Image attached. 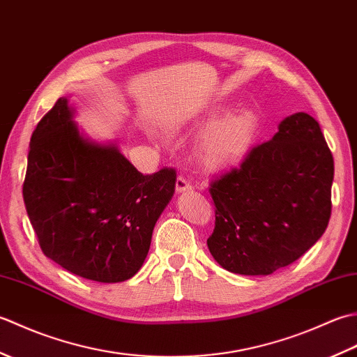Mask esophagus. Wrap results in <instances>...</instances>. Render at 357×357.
<instances>
[{
	"label": "esophagus",
	"mask_w": 357,
	"mask_h": 357,
	"mask_svg": "<svg viewBox=\"0 0 357 357\" xmlns=\"http://www.w3.org/2000/svg\"><path fill=\"white\" fill-rule=\"evenodd\" d=\"M192 190V184L188 183L187 179H184L183 176H179L176 179V193H185Z\"/></svg>",
	"instance_id": "1"
}]
</instances>
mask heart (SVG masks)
<instances>
[{"instance_id":"1","label":"heart","mask_w":357,"mask_h":357,"mask_svg":"<svg viewBox=\"0 0 357 357\" xmlns=\"http://www.w3.org/2000/svg\"><path fill=\"white\" fill-rule=\"evenodd\" d=\"M257 127L259 116L250 109L229 112L210 123L201 133L198 147L204 170L224 172L239 162L252 147Z\"/></svg>"}]
</instances>
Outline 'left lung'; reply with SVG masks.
Listing matches in <instances>:
<instances>
[{"instance_id": "obj_1", "label": "left lung", "mask_w": 357, "mask_h": 357, "mask_svg": "<svg viewBox=\"0 0 357 357\" xmlns=\"http://www.w3.org/2000/svg\"><path fill=\"white\" fill-rule=\"evenodd\" d=\"M335 161L317 121L299 112L211 183L215 230L207 245L222 268L267 276L312 248L331 215Z\"/></svg>"}]
</instances>
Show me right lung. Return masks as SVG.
<instances>
[{
    "mask_svg": "<svg viewBox=\"0 0 357 357\" xmlns=\"http://www.w3.org/2000/svg\"><path fill=\"white\" fill-rule=\"evenodd\" d=\"M176 172L146 174L116 142H98L75 123L63 96L30 138L22 196L43 253L95 282H123L146 261Z\"/></svg>",
    "mask_w": 357,
    "mask_h": 357,
    "instance_id": "add662e5",
    "label": "right lung"
}]
</instances>
